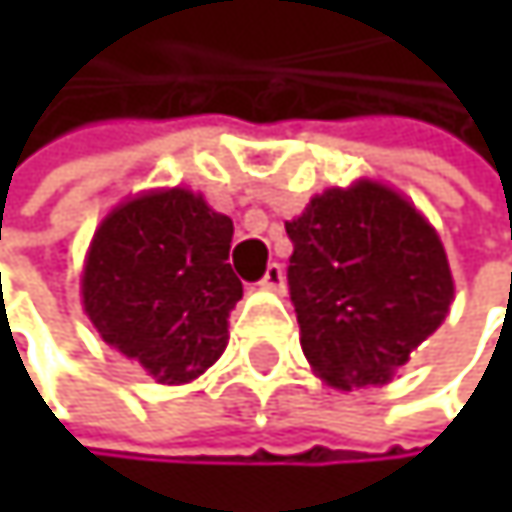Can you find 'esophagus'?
I'll list each match as a JSON object with an SVG mask.
<instances>
[{"label": "esophagus", "mask_w": 512, "mask_h": 512, "mask_svg": "<svg viewBox=\"0 0 512 512\" xmlns=\"http://www.w3.org/2000/svg\"><path fill=\"white\" fill-rule=\"evenodd\" d=\"M260 287L263 290H281L284 287V269H281V263H269L266 266V272L260 278Z\"/></svg>", "instance_id": "34e87169"}]
</instances>
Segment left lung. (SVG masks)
I'll return each mask as SVG.
<instances>
[{
  "label": "left lung",
  "instance_id": "8db88e82",
  "mask_svg": "<svg viewBox=\"0 0 512 512\" xmlns=\"http://www.w3.org/2000/svg\"><path fill=\"white\" fill-rule=\"evenodd\" d=\"M299 344L335 388L388 382L454 299L439 234L379 183L326 189L284 225Z\"/></svg>",
  "mask_w": 512,
  "mask_h": 512
}]
</instances>
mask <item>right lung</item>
Here are the masks:
<instances>
[{"mask_svg":"<svg viewBox=\"0 0 512 512\" xmlns=\"http://www.w3.org/2000/svg\"><path fill=\"white\" fill-rule=\"evenodd\" d=\"M234 222L186 189L148 192L112 210L82 275L85 314L100 338L156 382H189L228 344L243 296L231 252Z\"/></svg>","mask_w":512,"mask_h":512,"instance_id":"obj_1","label":"right lung"}]
</instances>
